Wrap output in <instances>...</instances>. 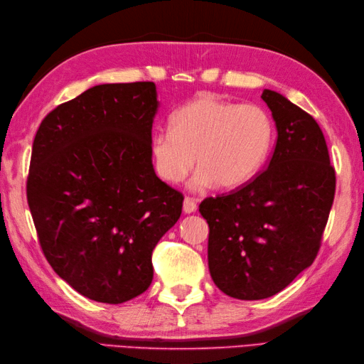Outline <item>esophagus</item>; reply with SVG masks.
Here are the masks:
<instances>
[{
  "label": "esophagus",
  "mask_w": 364,
  "mask_h": 364,
  "mask_svg": "<svg viewBox=\"0 0 364 364\" xmlns=\"http://www.w3.org/2000/svg\"><path fill=\"white\" fill-rule=\"evenodd\" d=\"M197 210V202L192 197H186L184 198V203H183V211L186 214H191V213H196Z\"/></svg>",
  "instance_id": "1"
}]
</instances>
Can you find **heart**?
Returning a JSON list of instances; mask_svg holds the SVG:
<instances>
[{
    "instance_id": "obj_1",
    "label": "heart",
    "mask_w": 364,
    "mask_h": 364,
    "mask_svg": "<svg viewBox=\"0 0 364 364\" xmlns=\"http://www.w3.org/2000/svg\"><path fill=\"white\" fill-rule=\"evenodd\" d=\"M274 139V120L262 106L202 95L175 111L170 128L153 134L150 150L162 181H183L197 161L192 188L236 189L264 166Z\"/></svg>"
}]
</instances>
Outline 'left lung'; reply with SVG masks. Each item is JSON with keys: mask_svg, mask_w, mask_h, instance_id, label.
Listing matches in <instances>:
<instances>
[{"mask_svg": "<svg viewBox=\"0 0 364 364\" xmlns=\"http://www.w3.org/2000/svg\"><path fill=\"white\" fill-rule=\"evenodd\" d=\"M264 100L277 125L269 166L244 186L205 198L208 266L227 296L259 300L313 264L333 205L336 176L321 127L274 90Z\"/></svg>", "mask_w": 364, "mask_h": 364, "instance_id": "obj_1", "label": "left lung"}]
</instances>
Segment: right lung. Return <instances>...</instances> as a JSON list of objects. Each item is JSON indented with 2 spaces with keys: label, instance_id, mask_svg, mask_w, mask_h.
<instances>
[{
  "label": "right lung",
  "instance_id": "add662e5",
  "mask_svg": "<svg viewBox=\"0 0 364 364\" xmlns=\"http://www.w3.org/2000/svg\"><path fill=\"white\" fill-rule=\"evenodd\" d=\"M154 82L100 84L42 120L26 183L46 261L84 297L123 304L149 289L154 245L183 194L151 164Z\"/></svg>",
  "mask_w": 364,
  "mask_h": 364
}]
</instances>
